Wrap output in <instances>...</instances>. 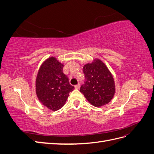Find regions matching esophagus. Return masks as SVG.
<instances>
[{
	"mask_svg": "<svg viewBox=\"0 0 154 154\" xmlns=\"http://www.w3.org/2000/svg\"><path fill=\"white\" fill-rule=\"evenodd\" d=\"M74 87H75V88H76V89H79V88H80V83H78V84H77V85L74 86Z\"/></svg>",
	"mask_w": 154,
	"mask_h": 154,
	"instance_id": "34e87169",
	"label": "esophagus"
}]
</instances>
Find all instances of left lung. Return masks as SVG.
<instances>
[{
  "label": "left lung",
  "mask_w": 154,
  "mask_h": 154,
  "mask_svg": "<svg viewBox=\"0 0 154 154\" xmlns=\"http://www.w3.org/2000/svg\"><path fill=\"white\" fill-rule=\"evenodd\" d=\"M83 71L85 81L80 91L88 102L97 107L109 103L114 95L115 83L105 63L96 59L92 63L85 65Z\"/></svg>",
  "instance_id": "1"
}]
</instances>
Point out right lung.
Listing matches in <instances>:
<instances>
[{"mask_svg":"<svg viewBox=\"0 0 154 154\" xmlns=\"http://www.w3.org/2000/svg\"><path fill=\"white\" fill-rule=\"evenodd\" d=\"M63 65L54 57H50L42 64L36 80V92L44 106L56 111L66 103L74 86L63 72Z\"/></svg>","mask_w":154,"mask_h":154,"instance_id":"obj_1","label":"right lung"}]
</instances>
